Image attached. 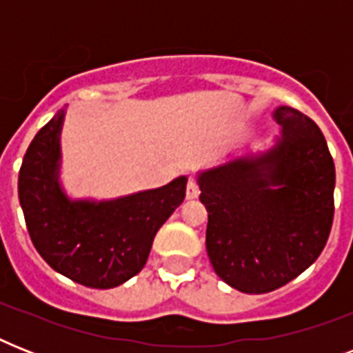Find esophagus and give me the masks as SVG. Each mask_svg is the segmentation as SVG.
<instances>
[{
  "label": "esophagus",
  "mask_w": 353,
  "mask_h": 353,
  "mask_svg": "<svg viewBox=\"0 0 353 353\" xmlns=\"http://www.w3.org/2000/svg\"><path fill=\"white\" fill-rule=\"evenodd\" d=\"M199 196V185L196 179H188L187 183V199H196Z\"/></svg>",
  "instance_id": "1"
}]
</instances>
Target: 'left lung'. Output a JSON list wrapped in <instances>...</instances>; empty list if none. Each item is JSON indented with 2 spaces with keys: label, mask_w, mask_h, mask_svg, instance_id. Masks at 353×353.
<instances>
[{
  "label": "left lung",
  "mask_w": 353,
  "mask_h": 353,
  "mask_svg": "<svg viewBox=\"0 0 353 353\" xmlns=\"http://www.w3.org/2000/svg\"><path fill=\"white\" fill-rule=\"evenodd\" d=\"M274 121L273 148L198 177L210 263L241 293H269L296 279L323 252L334 223L335 165L323 132L288 106Z\"/></svg>",
  "instance_id": "1"
}]
</instances>
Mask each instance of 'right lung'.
<instances>
[{
    "mask_svg": "<svg viewBox=\"0 0 353 353\" xmlns=\"http://www.w3.org/2000/svg\"><path fill=\"white\" fill-rule=\"evenodd\" d=\"M62 122L60 112L36 133L19 168L27 231L54 271L85 288L110 290L144 268L155 234L185 199L187 177L112 201H73L58 183Z\"/></svg>",
    "mask_w": 353,
    "mask_h": 353,
    "instance_id": "add662e5",
    "label": "right lung"
}]
</instances>
